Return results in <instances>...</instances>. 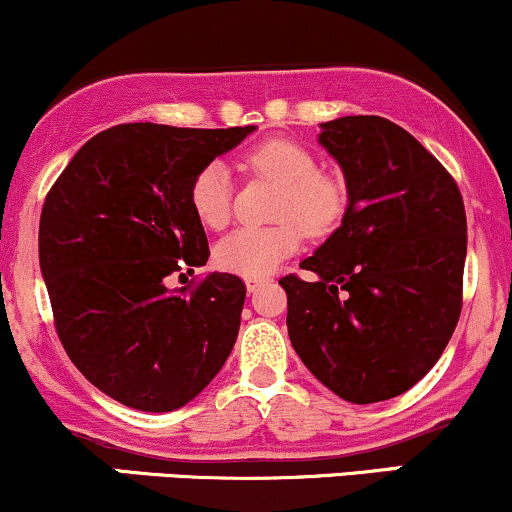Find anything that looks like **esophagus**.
<instances>
[{
	"mask_svg": "<svg viewBox=\"0 0 512 512\" xmlns=\"http://www.w3.org/2000/svg\"><path fill=\"white\" fill-rule=\"evenodd\" d=\"M262 284L264 279H260V276H248V279H245V289H248V293H255Z\"/></svg>",
	"mask_w": 512,
	"mask_h": 512,
	"instance_id": "34e87169",
	"label": "esophagus"
}]
</instances>
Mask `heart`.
Listing matches in <instances>:
<instances>
[{"label":"heart","mask_w":512,"mask_h":512,"mask_svg":"<svg viewBox=\"0 0 512 512\" xmlns=\"http://www.w3.org/2000/svg\"><path fill=\"white\" fill-rule=\"evenodd\" d=\"M245 166L281 185L274 226H243L223 236L214 248V262L223 272L240 276L272 274L301 245V225L308 233H325L344 211V187L317 170L315 156L289 139H269L248 151ZM190 204L199 223L223 228L231 219V178L214 161L195 175Z\"/></svg>","instance_id":"b5f03b06"}]
</instances>
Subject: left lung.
<instances>
[{
  "instance_id": "8db88e82",
  "label": "left lung",
  "mask_w": 512,
  "mask_h": 512,
  "mask_svg": "<svg viewBox=\"0 0 512 512\" xmlns=\"http://www.w3.org/2000/svg\"><path fill=\"white\" fill-rule=\"evenodd\" d=\"M317 142L346 182L342 226L284 276L289 339L337 397L373 404L436 366L462 310L467 216L450 173L395 122L346 115Z\"/></svg>"
}]
</instances>
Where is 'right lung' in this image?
Returning a JSON list of instances; mask_svg holds the SVG:
<instances>
[{
    "label": "right lung",
    "instance_id": "right-lung-1",
    "mask_svg": "<svg viewBox=\"0 0 512 512\" xmlns=\"http://www.w3.org/2000/svg\"><path fill=\"white\" fill-rule=\"evenodd\" d=\"M255 127L190 129L129 122L96 134L52 185L40 214V272L74 366L139 411H175L219 373L236 344L245 284L209 274L190 185Z\"/></svg>",
    "mask_w": 512,
    "mask_h": 512
}]
</instances>
